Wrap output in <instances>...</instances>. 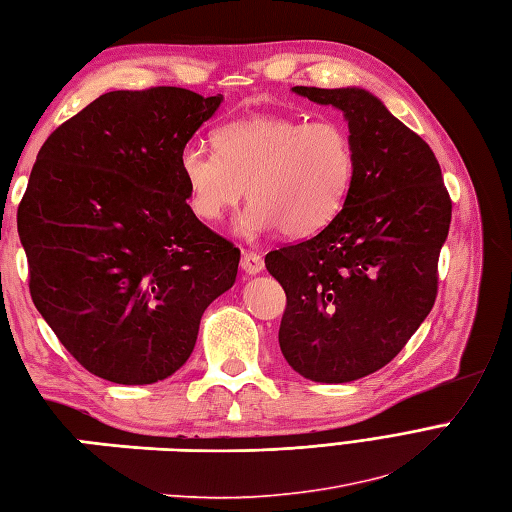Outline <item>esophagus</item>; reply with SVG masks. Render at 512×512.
<instances>
[{"instance_id": "esophagus-1", "label": "esophagus", "mask_w": 512, "mask_h": 512, "mask_svg": "<svg viewBox=\"0 0 512 512\" xmlns=\"http://www.w3.org/2000/svg\"><path fill=\"white\" fill-rule=\"evenodd\" d=\"M263 267H265V260H263V256L256 254V252H243V258H241V269L245 271V274H249V276H256V274H260V271H263Z\"/></svg>"}]
</instances>
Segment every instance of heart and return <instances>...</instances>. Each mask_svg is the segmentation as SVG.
Here are the masks:
<instances>
[{
	"label": "heart",
	"mask_w": 512,
	"mask_h": 512,
	"mask_svg": "<svg viewBox=\"0 0 512 512\" xmlns=\"http://www.w3.org/2000/svg\"><path fill=\"white\" fill-rule=\"evenodd\" d=\"M217 153L188 144L179 155L190 208L219 221L249 195L241 230L302 238L331 223L350 195L357 157L337 120L252 116L223 124L212 135Z\"/></svg>",
	"instance_id": "1"
}]
</instances>
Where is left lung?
<instances>
[{
	"label": "left lung",
	"instance_id": "obj_1",
	"mask_svg": "<svg viewBox=\"0 0 512 512\" xmlns=\"http://www.w3.org/2000/svg\"><path fill=\"white\" fill-rule=\"evenodd\" d=\"M293 92L344 111L357 168L320 234L265 256L287 293L278 342L302 377L348 383L399 355L434 306L451 197L429 144L366 89Z\"/></svg>",
	"mask_w": 512,
	"mask_h": 512
}]
</instances>
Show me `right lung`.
<instances>
[{
    "mask_svg": "<svg viewBox=\"0 0 512 512\" xmlns=\"http://www.w3.org/2000/svg\"><path fill=\"white\" fill-rule=\"evenodd\" d=\"M223 96L109 92L54 129L17 210L32 302L100 379L146 385L184 366L241 249L186 203L179 155Z\"/></svg>",
    "mask_w": 512,
    "mask_h": 512,
    "instance_id": "1",
    "label": "right lung"
}]
</instances>
